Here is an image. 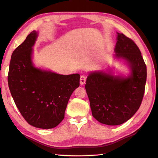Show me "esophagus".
<instances>
[{
	"mask_svg": "<svg viewBox=\"0 0 158 158\" xmlns=\"http://www.w3.org/2000/svg\"><path fill=\"white\" fill-rule=\"evenodd\" d=\"M85 80H86L85 77L84 75H81L80 77V84H81V85H84L85 84Z\"/></svg>",
	"mask_w": 158,
	"mask_h": 158,
	"instance_id": "esophagus-1",
	"label": "esophagus"
}]
</instances>
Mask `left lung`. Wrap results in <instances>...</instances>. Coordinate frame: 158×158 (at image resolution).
I'll return each instance as SVG.
<instances>
[{
	"label": "left lung",
	"instance_id": "1",
	"mask_svg": "<svg viewBox=\"0 0 158 158\" xmlns=\"http://www.w3.org/2000/svg\"><path fill=\"white\" fill-rule=\"evenodd\" d=\"M116 57L129 64L131 74L124 78L105 72H94L87 77L85 89L93 116L101 123L118 125L132 118L139 108L145 91L146 65L137 45L118 33Z\"/></svg>",
	"mask_w": 158,
	"mask_h": 158
}]
</instances>
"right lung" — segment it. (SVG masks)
<instances>
[{
  "instance_id": "obj_1",
  "label": "right lung",
  "mask_w": 158,
  "mask_h": 158,
  "mask_svg": "<svg viewBox=\"0 0 158 158\" xmlns=\"http://www.w3.org/2000/svg\"><path fill=\"white\" fill-rule=\"evenodd\" d=\"M37 37V32L32 31L13 52L7 81L15 105L28 123L51 129L65 117L69 99L79 86L80 75H62L35 68L32 47Z\"/></svg>"
}]
</instances>
